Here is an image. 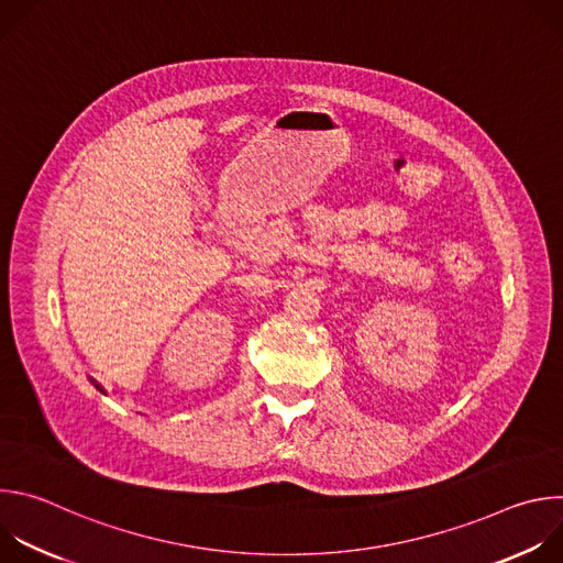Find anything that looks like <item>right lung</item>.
Returning a JSON list of instances; mask_svg holds the SVG:
<instances>
[{"instance_id": "1", "label": "right lung", "mask_w": 563, "mask_h": 563, "mask_svg": "<svg viewBox=\"0 0 563 563\" xmlns=\"http://www.w3.org/2000/svg\"><path fill=\"white\" fill-rule=\"evenodd\" d=\"M98 389H100V387H98ZM100 391H102V389H100Z\"/></svg>"}]
</instances>
